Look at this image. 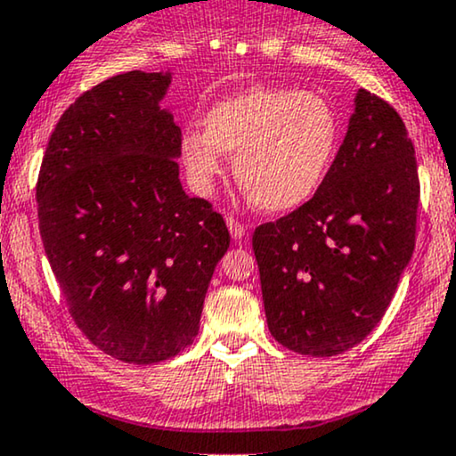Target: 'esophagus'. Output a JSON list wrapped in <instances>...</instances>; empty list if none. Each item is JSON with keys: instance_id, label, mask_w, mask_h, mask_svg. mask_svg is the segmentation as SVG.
<instances>
[{"instance_id": "1", "label": "esophagus", "mask_w": 456, "mask_h": 456, "mask_svg": "<svg viewBox=\"0 0 456 456\" xmlns=\"http://www.w3.org/2000/svg\"><path fill=\"white\" fill-rule=\"evenodd\" d=\"M227 229H229V233H232V238L235 240V242H238V240H242L244 233H246L244 224L240 223L238 218H233V216L227 218Z\"/></svg>"}]
</instances>
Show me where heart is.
<instances>
[{
	"mask_svg": "<svg viewBox=\"0 0 456 456\" xmlns=\"http://www.w3.org/2000/svg\"><path fill=\"white\" fill-rule=\"evenodd\" d=\"M203 128L182 134L188 180L208 195L233 154V175L265 212L305 206L326 180L337 154L338 119L326 98L291 87H246L218 101Z\"/></svg>",
	"mask_w": 456,
	"mask_h": 456,
	"instance_id": "obj_1",
	"label": "heart"
}]
</instances>
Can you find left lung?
I'll use <instances>...</instances> for the list:
<instances>
[{"instance_id":"1","label":"left lung","mask_w":456,"mask_h":456,"mask_svg":"<svg viewBox=\"0 0 456 456\" xmlns=\"http://www.w3.org/2000/svg\"><path fill=\"white\" fill-rule=\"evenodd\" d=\"M416 151L399 113L358 90L347 134L311 201L255 229L272 337L328 358L379 323L416 244Z\"/></svg>"}]
</instances>
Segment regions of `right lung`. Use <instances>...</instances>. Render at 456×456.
I'll return each instance as SVG.
<instances>
[{"mask_svg":"<svg viewBox=\"0 0 456 456\" xmlns=\"http://www.w3.org/2000/svg\"><path fill=\"white\" fill-rule=\"evenodd\" d=\"M171 70L118 75L60 118L40 167L38 223L68 311L104 354L174 358L195 341L221 214L180 182L182 130L162 109Z\"/></svg>","mask_w":456,"mask_h":456,"instance_id":"add662e5","label":"right lung"}]
</instances>
